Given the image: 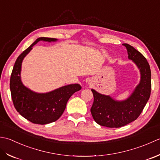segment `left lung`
<instances>
[{
  "instance_id": "8db88e82",
  "label": "left lung",
  "mask_w": 160,
  "mask_h": 160,
  "mask_svg": "<svg viewBox=\"0 0 160 160\" xmlns=\"http://www.w3.org/2000/svg\"><path fill=\"white\" fill-rule=\"evenodd\" d=\"M123 45L126 48L129 59L134 61L140 70L141 81L131 96L123 102H116L92 90L94 102L91 114L98 124L108 128H119L138 119L151 92V72L146 58L130 45Z\"/></svg>"
}]
</instances>
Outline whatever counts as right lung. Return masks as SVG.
Segmentation results:
<instances>
[{"label": "right lung", "instance_id": "add662e5", "mask_svg": "<svg viewBox=\"0 0 160 160\" xmlns=\"http://www.w3.org/2000/svg\"><path fill=\"white\" fill-rule=\"evenodd\" d=\"M53 38H38L30 47L19 55L11 74L10 87L13 103L21 115L33 123L47 124L59 118L66 109L68 99L81 90L79 84H71L45 94L32 92L22 85L21 81V63L23 58L40 41H54Z\"/></svg>", "mask_w": 160, "mask_h": 160}]
</instances>
